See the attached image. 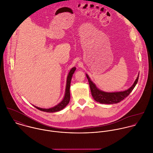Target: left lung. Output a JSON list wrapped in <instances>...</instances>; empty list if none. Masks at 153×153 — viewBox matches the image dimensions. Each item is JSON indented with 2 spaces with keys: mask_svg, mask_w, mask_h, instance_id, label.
I'll list each match as a JSON object with an SVG mask.
<instances>
[{
  "mask_svg": "<svg viewBox=\"0 0 153 153\" xmlns=\"http://www.w3.org/2000/svg\"><path fill=\"white\" fill-rule=\"evenodd\" d=\"M86 76L88 80L92 97L97 102L102 104H115L120 103L121 101L123 100L125 98H126L133 91L136 85L137 84L139 79L138 76L133 85L127 90L121 92H107L98 89L95 85L91 80L88 75L86 74Z\"/></svg>",
  "mask_w": 153,
  "mask_h": 153,
  "instance_id": "8db88e82",
  "label": "left lung"
}]
</instances>
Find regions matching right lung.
Listing matches in <instances>:
<instances>
[{
	"label": "right lung",
	"instance_id": "add662e5",
	"mask_svg": "<svg viewBox=\"0 0 153 153\" xmlns=\"http://www.w3.org/2000/svg\"><path fill=\"white\" fill-rule=\"evenodd\" d=\"M76 67H73L71 69L68 75L67 76V85H66V89H65V93L64 97L63 100L61 101V103H59L58 105L52 108H49V109H43V108H40L38 107H36L35 106H33L36 109H39V111H43V112H58L63 109L65 107L67 106V105L69 103V101L70 100V84H71V78L73 76V74H74V71H76Z\"/></svg>",
	"mask_w": 153,
	"mask_h": 153
}]
</instances>
